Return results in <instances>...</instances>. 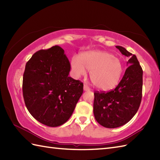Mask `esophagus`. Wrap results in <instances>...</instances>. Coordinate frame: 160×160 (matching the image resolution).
Wrapping results in <instances>:
<instances>
[{
	"label": "esophagus",
	"mask_w": 160,
	"mask_h": 160,
	"mask_svg": "<svg viewBox=\"0 0 160 160\" xmlns=\"http://www.w3.org/2000/svg\"><path fill=\"white\" fill-rule=\"evenodd\" d=\"M84 91H90V88L87 85H84Z\"/></svg>",
	"instance_id": "1"
}]
</instances>
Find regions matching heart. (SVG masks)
<instances>
[{"label":"heart","mask_w":160,"mask_h":160,"mask_svg":"<svg viewBox=\"0 0 160 160\" xmlns=\"http://www.w3.org/2000/svg\"><path fill=\"white\" fill-rule=\"evenodd\" d=\"M71 67L77 78L85 76L90 71V79L95 87L103 91H109L118 86L124 71L120 58L102 50H92L73 56Z\"/></svg>","instance_id":"obj_1"}]
</instances>
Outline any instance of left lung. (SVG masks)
I'll return each instance as SVG.
<instances>
[{"mask_svg": "<svg viewBox=\"0 0 160 160\" xmlns=\"http://www.w3.org/2000/svg\"><path fill=\"white\" fill-rule=\"evenodd\" d=\"M123 55L129 57L122 80L115 89L107 93H94L93 113L100 125L109 128L123 126L136 114L142 100L143 71L135 55L116 46Z\"/></svg>", "mask_w": 160, "mask_h": 160, "instance_id": "8db88e82", "label": "left lung"}]
</instances>
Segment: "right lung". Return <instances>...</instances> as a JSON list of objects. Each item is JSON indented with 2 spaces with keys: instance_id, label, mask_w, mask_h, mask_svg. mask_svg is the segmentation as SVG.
I'll return each mask as SVG.
<instances>
[{
  "instance_id": "add662e5",
  "label": "right lung",
  "mask_w": 160,
  "mask_h": 160,
  "mask_svg": "<svg viewBox=\"0 0 160 160\" xmlns=\"http://www.w3.org/2000/svg\"><path fill=\"white\" fill-rule=\"evenodd\" d=\"M71 65L59 46L36 52L26 64L22 93L28 110L40 123L58 127L69 120L83 83L69 76Z\"/></svg>"
}]
</instances>
